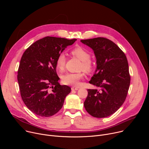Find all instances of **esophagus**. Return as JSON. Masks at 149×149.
Segmentation results:
<instances>
[{
    "mask_svg": "<svg viewBox=\"0 0 149 149\" xmlns=\"http://www.w3.org/2000/svg\"><path fill=\"white\" fill-rule=\"evenodd\" d=\"M71 90H78V87H71Z\"/></svg>",
    "mask_w": 149,
    "mask_h": 149,
    "instance_id": "obj_1",
    "label": "esophagus"
}]
</instances>
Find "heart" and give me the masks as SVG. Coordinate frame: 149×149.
<instances>
[{
	"mask_svg": "<svg viewBox=\"0 0 149 149\" xmlns=\"http://www.w3.org/2000/svg\"><path fill=\"white\" fill-rule=\"evenodd\" d=\"M71 54L79 59L82 61L80 69L83 70L87 73L93 71L94 69V65L91 59V54L86 49L82 47H77L72 49ZM67 62V58L63 53H61L58 55L56 59L55 65L56 68L59 71L64 70ZM83 74L82 72H67L62 75L61 79L63 84L69 86H76L79 84V81L83 78Z\"/></svg>",
	"mask_w": 149,
	"mask_h": 149,
	"instance_id": "b5f03b06",
	"label": "heart"
}]
</instances>
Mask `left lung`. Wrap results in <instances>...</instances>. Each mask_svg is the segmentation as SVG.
Returning <instances> with one entry per match:
<instances>
[{
	"label": "left lung",
	"instance_id": "1",
	"mask_svg": "<svg viewBox=\"0 0 149 149\" xmlns=\"http://www.w3.org/2000/svg\"><path fill=\"white\" fill-rule=\"evenodd\" d=\"M91 48L97 59V69L89 81L98 89H88L84 107L92 116L108 117L124 103L130 84L128 61L114 42L102 37L81 40Z\"/></svg>",
	"mask_w": 149,
	"mask_h": 149
}]
</instances>
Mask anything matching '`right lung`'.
I'll use <instances>...</instances> for the list:
<instances>
[{"label":"right lung","mask_w":149,"mask_h":149,"mask_svg":"<svg viewBox=\"0 0 149 149\" xmlns=\"http://www.w3.org/2000/svg\"><path fill=\"white\" fill-rule=\"evenodd\" d=\"M76 40L46 36L35 42L23 54L17 76L20 93L28 109L35 114L54 115L71 92L70 87L59 83L55 61Z\"/></svg>","instance_id":"add662e5"}]
</instances>
